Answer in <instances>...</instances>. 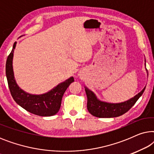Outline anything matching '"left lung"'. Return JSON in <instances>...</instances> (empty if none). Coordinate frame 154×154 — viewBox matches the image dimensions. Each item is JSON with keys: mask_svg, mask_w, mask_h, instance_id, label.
<instances>
[{"mask_svg": "<svg viewBox=\"0 0 154 154\" xmlns=\"http://www.w3.org/2000/svg\"><path fill=\"white\" fill-rule=\"evenodd\" d=\"M145 88L130 100L126 101L125 102L119 103V104H110V103L101 102L97 100L93 92L90 91L87 88H85L88 97V110L92 116L98 118H113L120 116L125 113L134 106L138 99L142 96Z\"/></svg>", "mask_w": 154, "mask_h": 154, "instance_id": "8db88e82", "label": "left lung"}]
</instances>
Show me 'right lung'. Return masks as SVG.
Segmentation results:
<instances>
[{
	"label": "right lung",
	"instance_id": "right-lung-1",
	"mask_svg": "<svg viewBox=\"0 0 154 154\" xmlns=\"http://www.w3.org/2000/svg\"><path fill=\"white\" fill-rule=\"evenodd\" d=\"M16 43L14 42L12 51L7 58L5 65L6 77L12 98L17 104L33 114L41 116L55 115L60 109L64 92L69 85L74 81V79L73 77L69 78L50 92L41 95H33L24 92L17 85L12 69V58Z\"/></svg>",
	"mask_w": 154,
	"mask_h": 154
}]
</instances>
